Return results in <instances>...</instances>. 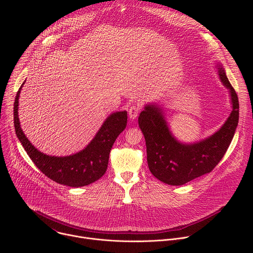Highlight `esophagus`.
I'll return each mask as SVG.
<instances>
[{"label":"esophagus","mask_w":253,"mask_h":253,"mask_svg":"<svg viewBox=\"0 0 253 253\" xmlns=\"http://www.w3.org/2000/svg\"><path fill=\"white\" fill-rule=\"evenodd\" d=\"M138 113H139V107L131 106L129 108V117H130V119H132V120L136 119V117L138 116Z\"/></svg>","instance_id":"34e87169"}]
</instances>
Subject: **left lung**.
I'll return each mask as SVG.
<instances>
[{
	"label": "left lung",
	"mask_w": 253,
	"mask_h": 253,
	"mask_svg": "<svg viewBox=\"0 0 253 253\" xmlns=\"http://www.w3.org/2000/svg\"><path fill=\"white\" fill-rule=\"evenodd\" d=\"M216 70L229 92L232 110L223 125L212 135L189 143L178 140L169 127L163 105L156 102L144 106L138 117L146 142L149 170L168 185H183L209 173L222 159L232 141L239 118L238 98L219 61L216 63Z\"/></svg>",
	"instance_id": "1"
}]
</instances>
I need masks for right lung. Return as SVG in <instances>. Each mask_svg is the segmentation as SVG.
<instances>
[{
    "label": "right lung",
    "instance_id": "add662e5",
    "mask_svg": "<svg viewBox=\"0 0 253 253\" xmlns=\"http://www.w3.org/2000/svg\"><path fill=\"white\" fill-rule=\"evenodd\" d=\"M20 87L14 103V125L18 139L29 157L40 171L53 181L70 186L82 187L100 179L106 172L109 154L116 138L126 128L127 111L111 113L103 122L102 126L81 151L67 156H52L39 151L24 134L19 119Z\"/></svg>",
    "mask_w": 253,
    "mask_h": 253
}]
</instances>
